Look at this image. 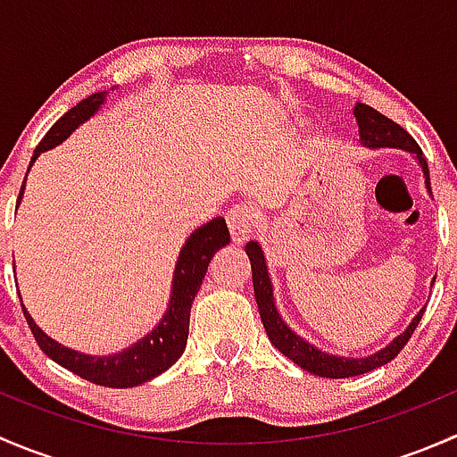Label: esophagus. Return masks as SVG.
I'll return each instance as SVG.
<instances>
[{
    "mask_svg": "<svg viewBox=\"0 0 457 457\" xmlns=\"http://www.w3.org/2000/svg\"><path fill=\"white\" fill-rule=\"evenodd\" d=\"M228 225L229 234H232V241L237 245H243V243L250 238L252 225H254V207L247 205V203H238L232 210L228 212Z\"/></svg>",
    "mask_w": 457,
    "mask_h": 457,
    "instance_id": "obj_1",
    "label": "esophagus"
}]
</instances>
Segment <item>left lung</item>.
<instances>
[{
    "label": "left lung",
    "mask_w": 457,
    "mask_h": 457,
    "mask_svg": "<svg viewBox=\"0 0 457 457\" xmlns=\"http://www.w3.org/2000/svg\"><path fill=\"white\" fill-rule=\"evenodd\" d=\"M353 117H356L358 128H361V141L365 147H370V150H378V147H398V150H404L409 152V154L416 156V161L422 168V174H425L427 192H431V179H428L427 159L422 156L420 145L413 141V137L409 135L404 128H400L398 123H394L391 119H386L385 114H380L378 110H373L365 104H356ZM245 254L250 256L252 262V283H254L256 305L258 312H261L262 327H265L267 336H270V343L274 345L283 356H287L289 361L296 362L301 370L314 373V376L352 378L361 376V373L373 371L376 367L386 365V362L394 361L400 353V349L407 345V340L411 338V334L416 331L422 314H425V307H422V310L413 316V320L409 322L407 329L400 336H395L386 347L378 349L376 353H370V356L365 358L334 356V353L322 352L316 345H312L310 340L298 336L296 331L283 320V316L278 314L274 301V287H271V278L270 271H267V261L265 254H262V247L258 245L256 241H250L245 245Z\"/></svg>",
    "instance_id": "obj_1"
}]
</instances>
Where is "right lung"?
I'll list each match as a JSON object with an SVG mask.
<instances>
[{
    "mask_svg": "<svg viewBox=\"0 0 457 457\" xmlns=\"http://www.w3.org/2000/svg\"><path fill=\"white\" fill-rule=\"evenodd\" d=\"M105 95L108 92H95L87 99L77 104L75 108L68 110L41 139L39 145L32 152V159L29 165V172L41 152H48L63 143L81 123H86L92 114L99 112L104 105ZM29 177V174H26ZM26 190V179L21 183L20 199H17V207H20L21 199H24ZM229 243L228 225H225L223 216H216L210 223L201 225L199 229L190 234L183 243L181 252H179L177 265H174L172 274V287H170V301L165 307V314L156 322L154 329L147 331L143 338L132 343L130 347L121 349L117 353H108V356H90V353H81L77 349L66 347V345L57 343L50 338L26 310L24 301H21V310H24L26 320L35 336L37 345L41 352L48 358H53L57 365L66 367L68 371L77 373V376L86 378V380L95 382L101 386H112V389H128V386L143 385V382L152 380L159 373L168 371L174 362L181 358L186 352L187 334H190V310L192 301H195L196 292L201 289L203 278H205L207 265H210L212 256ZM15 265V262H12Z\"/></svg>",
    "mask_w": 457,
    "mask_h": 457,
    "instance_id": "right-lung-1",
    "label": "right lung"
}]
</instances>
